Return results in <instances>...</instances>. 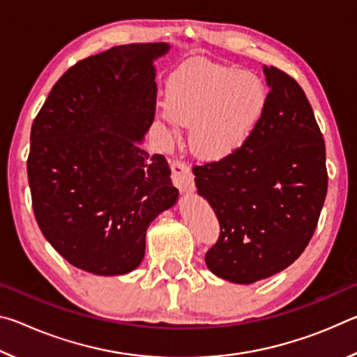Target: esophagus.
Instances as JSON below:
<instances>
[{
	"label": "esophagus",
	"mask_w": 357,
	"mask_h": 357,
	"mask_svg": "<svg viewBox=\"0 0 357 357\" xmlns=\"http://www.w3.org/2000/svg\"><path fill=\"white\" fill-rule=\"evenodd\" d=\"M172 168V181L173 184L178 187L179 190L189 192L193 189V174L190 172L189 165L183 160H172L170 162Z\"/></svg>",
	"instance_id": "1"
}]
</instances>
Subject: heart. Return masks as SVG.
Returning a JSON list of instances; mask_svg holds the SVG:
<instances>
[{
  "label": "heart",
  "instance_id": "1",
  "mask_svg": "<svg viewBox=\"0 0 357 357\" xmlns=\"http://www.w3.org/2000/svg\"><path fill=\"white\" fill-rule=\"evenodd\" d=\"M269 91L261 77L236 66L189 59L167 84L165 123L190 126V146L198 157L217 162L249 142L266 112Z\"/></svg>",
  "mask_w": 357,
  "mask_h": 357
}]
</instances>
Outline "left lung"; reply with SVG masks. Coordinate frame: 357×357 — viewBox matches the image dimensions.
I'll list each match as a JSON object with an SVG mask.
<instances>
[{"mask_svg":"<svg viewBox=\"0 0 357 357\" xmlns=\"http://www.w3.org/2000/svg\"><path fill=\"white\" fill-rule=\"evenodd\" d=\"M264 75L268 107L249 142L228 159L192 168L220 225L204 261L234 283L266 279L299 258L328 193L324 138L304 89L274 66Z\"/></svg>","mask_w":357,"mask_h":357,"instance_id":"left-lung-1","label":"left lung"}]
</instances>
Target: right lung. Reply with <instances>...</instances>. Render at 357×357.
<instances>
[{
    "label": "right lung",
    "mask_w": 357,
    "mask_h": 357,
    "mask_svg": "<svg viewBox=\"0 0 357 357\" xmlns=\"http://www.w3.org/2000/svg\"><path fill=\"white\" fill-rule=\"evenodd\" d=\"M159 44L118 45L61 75L34 118L26 170L34 217L59 255L98 275L130 273L178 189L140 146L154 121Z\"/></svg>",
    "instance_id": "1"
}]
</instances>
